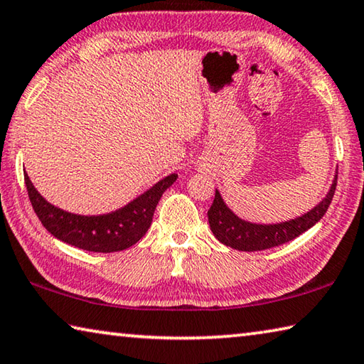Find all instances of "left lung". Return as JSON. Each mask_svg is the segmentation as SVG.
<instances>
[{"label": "left lung", "mask_w": 364, "mask_h": 364, "mask_svg": "<svg viewBox=\"0 0 364 364\" xmlns=\"http://www.w3.org/2000/svg\"><path fill=\"white\" fill-rule=\"evenodd\" d=\"M336 184L337 171L328 194L324 196V199L319 202L318 205L313 207L311 210H308L306 213L300 215L297 218L271 225L252 223V221L239 218L237 215L226 205L220 191L215 189L213 204L210 207V210L207 212L208 225H210L213 236L217 237L221 244H225L231 249L242 252H255L276 247V245L292 241V239L300 236L301 232H305L306 230H310L311 226H315L318 221L324 217L332 197H334Z\"/></svg>", "instance_id": "1"}]
</instances>
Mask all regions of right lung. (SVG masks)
<instances>
[{"label": "right lung", "mask_w": 364, "mask_h": 364, "mask_svg": "<svg viewBox=\"0 0 364 364\" xmlns=\"http://www.w3.org/2000/svg\"><path fill=\"white\" fill-rule=\"evenodd\" d=\"M23 178L36 217L54 237L73 247L109 254L132 247L144 236L160 197L176 181L178 175L165 176L125 207L104 215H78L63 210L36 191L27 173H23Z\"/></svg>", "instance_id": "add662e5"}]
</instances>
